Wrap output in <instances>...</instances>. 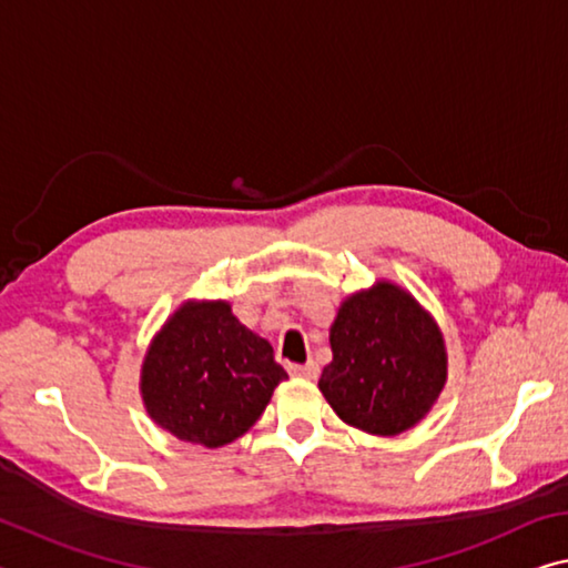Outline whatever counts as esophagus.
<instances>
[{
  "instance_id": "1",
  "label": "esophagus",
  "mask_w": 568,
  "mask_h": 568,
  "mask_svg": "<svg viewBox=\"0 0 568 568\" xmlns=\"http://www.w3.org/2000/svg\"><path fill=\"white\" fill-rule=\"evenodd\" d=\"M318 364L316 362H308V364H303V366H298V364H293V366H287V374L293 376V379H308V382H313L318 376Z\"/></svg>"
}]
</instances>
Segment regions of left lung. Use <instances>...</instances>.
<instances>
[{
    "label": "left lung",
    "instance_id": "1",
    "mask_svg": "<svg viewBox=\"0 0 568 568\" xmlns=\"http://www.w3.org/2000/svg\"><path fill=\"white\" fill-rule=\"evenodd\" d=\"M333 358L318 389L346 425L394 437L419 425L447 384L437 321L409 291L376 281L338 305L328 331Z\"/></svg>",
    "mask_w": 568,
    "mask_h": 568
}]
</instances>
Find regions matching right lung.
Here are the masks:
<instances>
[{
	"instance_id": "right-lung-1",
	"label": "right lung",
	"mask_w": 568,
	"mask_h": 568,
	"mask_svg": "<svg viewBox=\"0 0 568 568\" xmlns=\"http://www.w3.org/2000/svg\"><path fill=\"white\" fill-rule=\"evenodd\" d=\"M283 379L273 346L227 301L189 298L151 338L139 386L154 425L182 443L222 447L255 425Z\"/></svg>"
}]
</instances>
